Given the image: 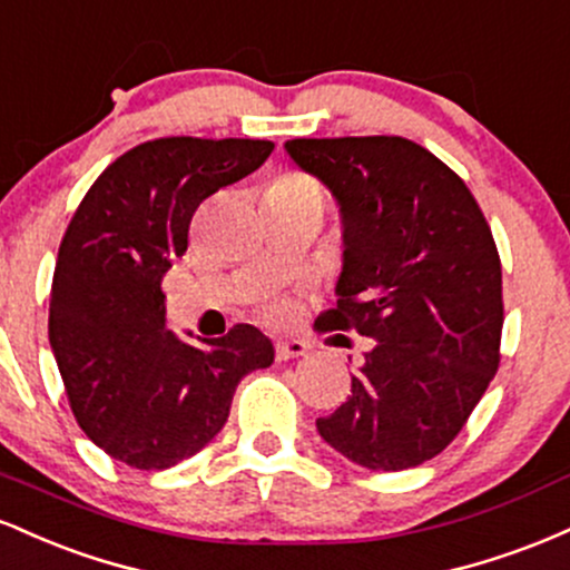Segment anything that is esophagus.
<instances>
[{
	"label": "esophagus",
	"mask_w": 570,
	"mask_h": 570,
	"mask_svg": "<svg viewBox=\"0 0 570 570\" xmlns=\"http://www.w3.org/2000/svg\"><path fill=\"white\" fill-rule=\"evenodd\" d=\"M307 351H311V345H307L305 340H278V343H276V358H278V362L305 356Z\"/></svg>",
	"instance_id": "34e87169"
}]
</instances>
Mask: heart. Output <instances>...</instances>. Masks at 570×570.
I'll use <instances>...</instances> for the list:
<instances>
[{
    "label": "heart",
    "mask_w": 570,
    "mask_h": 570,
    "mask_svg": "<svg viewBox=\"0 0 570 570\" xmlns=\"http://www.w3.org/2000/svg\"><path fill=\"white\" fill-rule=\"evenodd\" d=\"M271 193L281 195H313V198H322V185H318L313 176L307 174H281L271 185Z\"/></svg>",
    "instance_id": "b5f03b06"
}]
</instances>
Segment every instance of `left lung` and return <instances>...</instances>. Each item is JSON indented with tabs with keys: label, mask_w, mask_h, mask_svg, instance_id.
Segmentation results:
<instances>
[{
	"label": "left lung",
	"mask_w": 570,
	"mask_h": 570,
	"mask_svg": "<svg viewBox=\"0 0 570 570\" xmlns=\"http://www.w3.org/2000/svg\"><path fill=\"white\" fill-rule=\"evenodd\" d=\"M284 147L343 219L337 305L318 326L372 340L318 434L372 472L421 466L455 440L501 362V259L485 214L453 168L402 136Z\"/></svg>",
	"instance_id": "1"
}]
</instances>
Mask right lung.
I'll return each instance as SVG.
<instances>
[{"mask_svg": "<svg viewBox=\"0 0 570 570\" xmlns=\"http://www.w3.org/2000/svg\"><path fill=\"white\" fill-rule=\"evenodd\" d=\"M276 144L168 136L128 149L85 193L50 292V348L88 440L134 469H171L206 448L235 385L273 364L257 326L189 345L166 326L160 281L187 252L193 214Z\"/></svg>", "mask_w": 570, "mask_h": 570, "instance_id": "add662e5", "label": "right lung"}]
</instances>
